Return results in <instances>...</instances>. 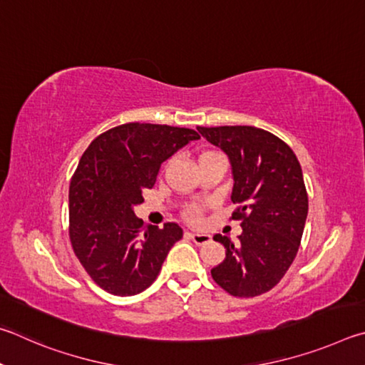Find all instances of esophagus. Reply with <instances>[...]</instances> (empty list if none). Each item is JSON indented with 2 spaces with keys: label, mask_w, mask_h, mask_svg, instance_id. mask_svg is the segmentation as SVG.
<instances>
[{
  "label": "esophagus",
  "mask_w": 365,
  "mask_h": 365,
  "mask_svg": "<svg viewBox=\"0 0 365 365\" xmlns=\"http://www.w3.org/2000/svg\"><path fill=\"white\" fill-rule=\"evenodd\" d=\"M187 237H189L190 240H194L197 245L208 244V242L212 240V235L205 234V232H187Z\"/></svg>",
  "instance_id": "1"
}]
</instances>
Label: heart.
<instances>
[{"label":"heart","mask_w":365,"mask_h":365,"mask_svg":"<svg viewBox=\"0 0 365 365\" xmlns=\"http://www.w3.org/2000/svg\"><path fill=\"white\" fill-rule=\"evenodd\" d=\"M210 153H216V152H213V150H203L200 155H199V158L200 157H205V155H210ZM200 216H202V210H200V207H195V205L186 208V212H184V218H186L190 222H199L200 221Z\"/></svg>","instance_id":"b5f03b06"}]
</instances>
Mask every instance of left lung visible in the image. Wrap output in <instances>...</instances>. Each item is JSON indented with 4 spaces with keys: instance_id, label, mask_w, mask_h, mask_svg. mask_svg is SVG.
Instances as JSON below:
<instances>
[{
    "instance_id": "8db88e82",
    "label": "left lung",
    "mask_w": 365,
    "mask_h": 365,
    "mask_svg": "<svg viewBox=\"0 0 365 365\" xmlns=\"http://www.w3.org/2000/svg\"><path fill=\"white\" fill-rule=\"evenodd\" d=\"M210 143L221 147L232 165L235 210L242 234L232 244L226 235L213 240L226 258L212 277L229 295L258 297L276 287L289 271L302 244L308 192L302 166L282 139L257 126H197Z\"/></svg>"
}]
</instances>
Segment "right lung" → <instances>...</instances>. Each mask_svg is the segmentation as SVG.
<instances>
[{"label":"right lung","instance_id":"1","mask_svg":"<svg viewBox=\"0 0 365 365\" xmlns=\"http://www.w3.org/2000/svg\"><path fill=\"white\" fill-rule=\"evenodd\" d=\"M195 139L200 134L189 128L136 121L99 134L81 155L68 189V235L101 289L118 297L144 292L182 239L175 222L144 226L133 207L144 202L165 160Z\"/></svg>","mask_w":365,"mask_h":365}]
</instances>
